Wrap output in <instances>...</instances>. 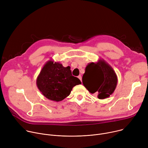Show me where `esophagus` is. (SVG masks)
<instances>
[{
	"mask_svg": "<svg viewBox=\"0 0 148 148\" xmlns=\"http://www.w3.org/2000/svg\"><path fill=\"white\" fill-rule=\"evenodd\" d=\"M78 78L80 79V81H82V77H81V75H78Z\"/></svg>",
	"mask_w": 148,
	"mask_h": 148,
	"instance_id": "obj_1",
	"label": "esophagus"
}]
</instances>
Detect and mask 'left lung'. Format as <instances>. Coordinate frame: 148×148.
<instances>
[{
  "label": "left lung",
  "mask_w": 148,
  "mask_h": 148,
  "mask_svg": "<svg viewBox=\"0 0 148 148\" xmlns=\"http://www.w3.org/2000/svg\"><path fill=\"white\" fill-rule=\"evenodd\" d=\"M82 80L84 86L88 91L95 93L101 99L112 94L118 83L117 75L112 67L101 58L96 62L88 63Z\"/></svg>",
  "instance_id": "obj_1"
}]
</instances>
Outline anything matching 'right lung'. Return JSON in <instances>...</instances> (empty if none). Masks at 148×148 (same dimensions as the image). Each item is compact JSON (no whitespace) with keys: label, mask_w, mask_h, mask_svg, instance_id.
I'll return each instance as SVG.
<instances>
[{"label":"right lung","mask_w":148,"mask_h":148,"mask_svg":"<svg viewBox=\"0 0 148 148\" xmlns=\"http://www.w3.org/2000/svg\"><path fill=\"white\" fill-rule=\"evenodd\" d=\"M81 84L78 78L72 75L70 66L64 67L52 60L46 62L36 79L37 87L41 94L56 102L66 98L74 86Z\"/></svg>","instance_id":"obj_1"}]
</instances>
